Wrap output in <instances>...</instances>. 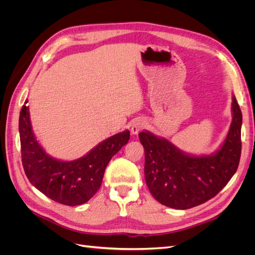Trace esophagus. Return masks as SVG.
I'll return each instance as SVG.
<instances>
[{"label":"esophagus","instance_id":"1","mask_svg":"<svg viewBox=\"0 0 255 255\" xmlns=\"http://www.w3.org/2000/svg\"><path fill=\"white\" fill-rule=\"evenodd\" d=\"M145 126H146V122H145L144 119H138V120H136V121L133 123L132 129H130V130H132V134L137 135L138 133L140 132V130H141L142 128H145Z\"/></svg>","mask_w":255,"mask_h":255}]
</instances>
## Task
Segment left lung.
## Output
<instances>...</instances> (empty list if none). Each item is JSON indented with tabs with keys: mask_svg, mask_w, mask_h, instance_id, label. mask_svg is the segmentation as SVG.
Segmentation results:
<instances>
[{
	"mask_svg": "<svg viewBox=\"0 0 255 255\" xmlns=\"http://www.w3.org/2000/svg\"><path fill=\"white\" fill-rule=\"evenodd\" d=\"M229 133L218 151L195 156L149 130L139 133L144 148V177L151 195L161 204L187 210L214 198L235 174L242 153L243 115L232 97Z\"/></svg>",
	"mask_w": 255,
	"mask_h": 255,
	"instance_id": "1",
	"label": "left lung"
}]
</instances>
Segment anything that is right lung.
<instances>
[{
  "label": "right lung",
  "instance_id": "1",
  "mask_svg": "<svg viewBox=\"0 0 255 255\" xmlns=\"http://www.w3.org/2000/svg\"><path fill=\"white\" fill-rule=\"evenodd\" d=\"M19 133L22 165L28 181L48 198L69 206L86 203L95 196L106 166L129 139L127 129L100 142L81 158L59 160L45 153L37 141L26 105L20 112Z\"/></svg>",
  "mask_w": 255,
  "mask_h": 255
}]
</instances>
